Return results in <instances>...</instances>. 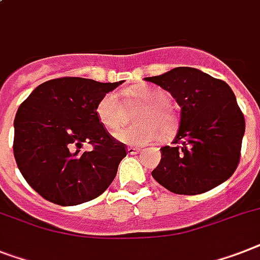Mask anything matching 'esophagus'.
<instances>
[{
	"mask_svg": "<svg viewBox=\"0 0 260 260\" xmlns=\"http://www.w3.org/2000/svg\"><path fill=\"white\" fill-rule=\"evenodd\" d=\"M141 148H139V147H128V155H136L137 152H140Z\"/></svg>",
	"mask_w": 260,
	"mask_h": 260,
	"instance_id": "esophagus-1",
	"label": "esophagus"
}]
</instances>
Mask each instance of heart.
<instances>
[{
    "mask_svg": "<svg viewBox=\"0 0 260 260\" xmlns=\"http://www.w3.org/2000/svg\"><path fill=\"white\" fill-rule=\"evenodd\" d=\"M129 94L136 103L147 107V111L141 116V121L147 123V125L139 128H120L113 134L116 140L124 144L148 145L159 140L163 132L171 134L174 131L175 117L168 108L170 96L163 89L156 86L137 88ZM96 117L107 129H116L124 117L123 104L119 94L113 90L103 94L96 104Z\"/></svg>",
    "mask_w": 260,
    "mask_h": 260,
    "instance_id": "obj_1",
    "label": "heart"
}]
</instances>
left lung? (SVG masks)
<instances>
[{"mask_svg": "<svg viewBox=\"0 0 260 260\" xmlns=\"http://www.w3.org/2000/svg\"><path fill=\"white\" fill-rule=\"evenodd\" d=\"M144 80L168 90L181 108L175 140L161 148L153 179L174 193L198 195L231 178L246 121L229 84L188 67Z\"/></svg>", "mask_w": 260, "mask_h": 260, "instance_id": "left-lung-1", "label": "left lung"}]
</instances>
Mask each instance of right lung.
Here are the masks:
<instances>
[{
  "label": "right lung",
  "instance_id": "add662e5",
  "mask_svg": "<svg viewBox=\"0 0 260 260\" xmlns=\"http://www.w3.org/2000/svg\"><path fill=\"white\" fill-rule=\"evenodd\" d=\"M120 84L60 77L37 86L20 105L14 157L27 184L44 199L76 206L111 185L126 147L97 120L96 104ZM84 142L94 148L81 151Z\"/></svg>",
  "mask_w": 260,
  "mask_h": 260
}]
</instances>
